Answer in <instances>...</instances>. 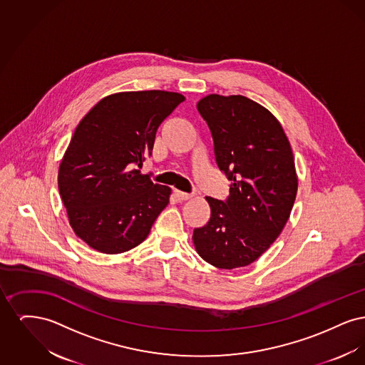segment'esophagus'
<instances>
[{
  "label": "esophagus",
  "mask_w": 365,
  "mask_h": 365,
  "mask_svg": "<svg viewBox=\"0 0 365 365\" xmlns=\"http://www.w3.org/2000/svg\"><path fill=\"white\" fill-rule=\"evenodd\" d=\"M175 194H176V197H178L179 201H186V200H190L191 197H192L189 192H183V191L179 190L175 191Z\"/></svg>",
  "instance_id": "34e87169"
}]
</instances>
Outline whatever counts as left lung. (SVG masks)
I'll return each instance as SVG.
<instances>
[{
	"mask_svg": "<svg viewBox=\"0 0 365 365\" xmlns=\"http://www.w3.org/2000/svg\"><path fill=\"white\" fill-rule=\"evenodd\" d=\"M219 168L231 180L226 201L205 197L210 219L194 228L201 259L222 269L257 260L278 238L298 189L294 156L278 119L243 96L209 94L197 103Z\"/></svg>",
	"mask_w": 365,
	"mask_h": 365,
	"instance_id": "8db88e82",
	"label": "left lung"
}]
</instances>
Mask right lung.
Masks as SVG:
<instances>
[{
  "label": "right lung",
  "mask_w": 365,
  "mask_h": 365,
  "mask_svg": "<svg viewBox=\"0 0 365 365\" xmlns=\"http://www.w3.org/2000/svg\"><path fill=\"white\" fill-rule=\"evenodd\" d=\"M183 101L174 91H120L78 124L57 180L70 226L91 249L119 255L138 246L168 205L171 187L135 165L152 155L160 123Z\"/></svg>",
  "instance_id": "add662e5"
}]
</instances>
